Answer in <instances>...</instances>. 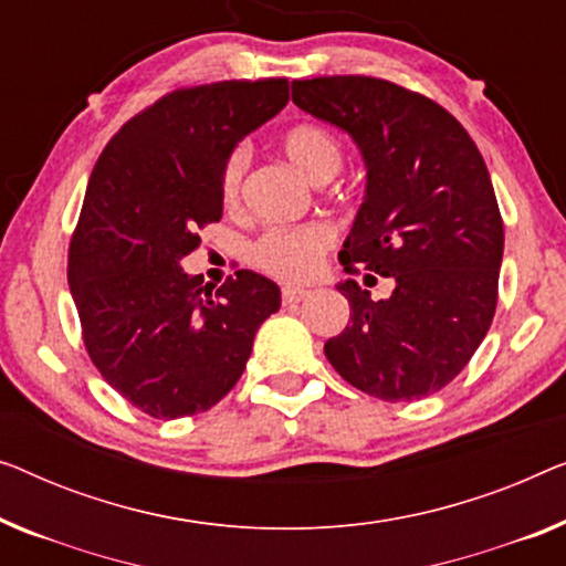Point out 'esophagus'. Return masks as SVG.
Returning a JSON list of instances; mask_svg holds the SVG:
<instances>
[{
    "label": "esophagus",
    "mask_w": 566,
    "mask_h": 566,
    "mask_svg": "<svg viewBox=\"0 0 566 566\" xmlns=\"http://www.w3.org/2000/svg\"><path fill=\"white\" fill-rule=\"evenodd\" d=\"M311 298V291L308 289H301V285H285L283 289V303L285 306H291V303H301Z\"/></svg>",
    "instance_id": "obj_1"
}]
</instances>
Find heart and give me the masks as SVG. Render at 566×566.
Returning a JSON list of instances; mask_svg holds the SVG:
<instances>
[{
  "mask_svg": "<svg viewBox=\"0 0 566 566\" xmlns=\"http://www.w3.org/2000/svg\"><path fill=\"white\" fill-rule=\"evenodd\" d=\"M281 147L285 158L314 184L332 181L342 170L344 150L339 137L316 122H301L285 129ZM244 168H248V150L244 147L229 150L222 163V176H219V193H222L224 207H237L240 201ZM332 244L334 232L324 224L273 227L252 248V263L263 273L283 277V281H306L322 265Z\"/></svg>",
  "mask_w": 566,
  "mask_h": 566,
  "instance_id": "1",
  "label": "heart"
}]
</instances>
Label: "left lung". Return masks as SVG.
I'll use <instances>...</instances> for the list:
<instances>
[{
	"label": "left lung",
	"mask_w": 566,
	"mask_h": 566,
	"mask_svg": "<svg viewBox=\"0 0 566 566\" xmlns=\"http://www.w3.org/2000/svg\"><path fill=\"white\" fill-rule=\"evenodd\" d=\"M293 104L363 150L367 191L339 263L396 281L385 301L337 285L352 314L324 355L373 398L431 396L464 370L495 316L503 217L485 160L444 106L392 81H293Z\"/></svg>",
	"instance_id": "left-lung-1"
}]
</instances>
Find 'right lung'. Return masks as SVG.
<instances>
[{"label":"right lung","mask_w":566,"mask_h":566,"mask_svg":"<svg viewBox=\"0 0 566 566\" xmlns=\"http://www.w3.org/2000/svg\"><path fill=\"white\" fill-rule=\"evenodd\" d=\"M289 104V78L176 88L96 160L69 244V285L102 378L153 419L217 406L248 365L281 289L237 270L211 293L181 260L222 219L227 153Z\"/></svg>","instance_id":"add662e5"}]
</instances>
